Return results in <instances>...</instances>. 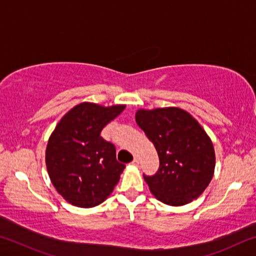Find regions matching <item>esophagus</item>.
I'll use <instances>...</instances> for the list:
<instances>
[{"label": "esophagus", "instance_id": "obj_1", "mask_svg": "<svg viewBox=\"0 0 256 256\" xmlns=\"http://www.w3.org/2000/svg\"><path fill=\"white\" fill-rule=\"evenodd\" d=\"M133 166H138V157H134V159L132 160V162H131Z\"/></svg>", "mask_w": 256, "mask_h": 256}]
</instances>
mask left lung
I'll list each match as a JSON object with an SVG mask.
<instances>
[{
	"label": "left lung",
	"instance_id": "obj_1",
	"mask_svg": "<svg viewBox=\"0 0 256 256\" xmlns=\"http://www.w3.org/2000/svg\"><path fill=\"white\" fill-rule=\"evenodd\" d=\"M136 120L159 157L154 175L144 174L151 193L166 204L184 206L209 185L214 172V150L204 130L180 108L140 110Z\"/></svg>",
	"mask_w": 256,
	"mask_h": 256
}]
</instances>
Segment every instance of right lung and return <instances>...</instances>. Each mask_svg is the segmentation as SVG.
Masks as SVG:
<instances>
[{"mask_svg":"<svg viewBox=\"0 0 256 256\" xmlns=\"http://www.w3.org/2000/svg\"><path fill=\"white\" fill-rule=\"evenodd\" d=\"M124 108L82 102L64 115L52 133L46 149L47 172L58 192L71 204H100L118 183L125 164L116 160L115 146L100 133Z\"/></svg>","mask_w":256,"mask_h":256,"instance_id":"right-lung-1","label":"right lung"}]
</instances>
